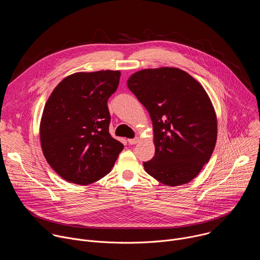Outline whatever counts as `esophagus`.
<instances>
[{"label": "esophagus", "mask_w": 260, "mask_h": 260, "mask_svg": "<svg viewBox=\"0 0 260 260\" xmlns=\"http://www.w3.org/2000/svg\"><path fill=\"white\" fill-rule=\"evenodd\" d=\"M139 142V139L138 138H134V139H129L128 140V144L129 145H135V144H137Z\"/></svg>", "instance_id": "34e87169"}]
</instances>
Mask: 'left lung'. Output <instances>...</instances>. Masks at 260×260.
Masks as SVG:
<instances>
[{
    "instance_id": "obj_1",
    "label": "left lung",
    "mask_w": 260,
    "mask_h": 260,
    "mask_svg": "<svg viewBox=\"0 0 260 260\" xmlns=\"http://www.w3.org/2000/svg\"><path fill=\"white\" fill-rule=\"evenodd\" d=\"M128 89L150 114L155 154L143 162L157 181L179 186L191 181L208 164L217 140V119L203 86L177 68L139 71Z\"/></svg>"
}]
</instances>
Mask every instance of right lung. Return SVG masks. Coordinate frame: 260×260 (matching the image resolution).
Listing matches in <instances>:
<instances>
[{
    "mask_svg": "<svg viewBox=\"0 0 260 260\" xmlns=\"http://www.w3.org/2000/svg\"><path fill=\"white\" fill-rule=\"evenodd\" d=\"M119 71L76 73L52 91L43 111L40 139L49 166L64 180L93 183L113 168L123 144L109 133L108 100Z\"/></svg>",
    "mask_w": 260,
    "mask_h": 260,
    "instance_id": "right-lung-1",
    "label": "right lung"
}]
</instances>
